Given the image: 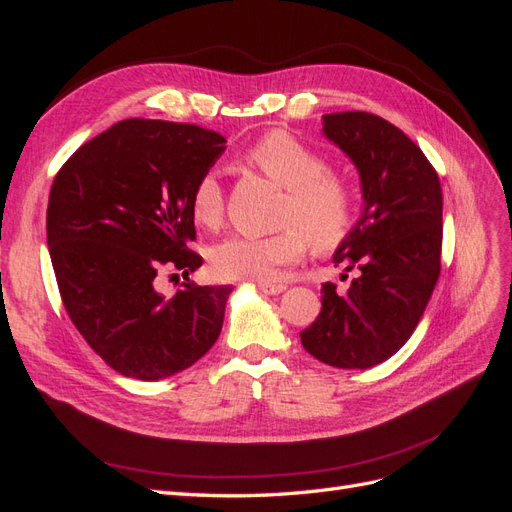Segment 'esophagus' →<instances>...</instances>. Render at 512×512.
I'll list each match as a JSON object with an SVG mask.
<instances>
[{
  "label": "esophagus",
  "mask_w": 512,
  "mask_h": 512,
  "mask_svg": "<svg viewBox=\"0 0 512 512\" xmlns=\"http://www.w3.org/2000/svg\"><path fill=\"white\" fill-rule=\"evenodd\" d=\"M258 290L265 292V294H280V292L286 290V286L284 284H267V282H262V284H258Z\"/></svg>",
  "instance_id": "obj_1"
}]
</instances>
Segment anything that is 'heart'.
<instances>
[{"label":"heart","mask_w":512,"mask_h":512,"mask_svg":"<svg viewBox=\"0 0 512 512\" xmlns=\"http://www.w3.org/2000/svg\"><path fill=\"white\" fill-rule=\"evenodd\" d=\"M245 162L286 188L282 230L265 237L230 235L209 250L213 271L224 280L273 282L286 265L305 252L335 250L354 230L359 200L352 183L327 168L314 147L284 130H273L245 151ZM190 213L196 224L213 228L224 215V188L218 170L200 173L190 190Z\"/></svg>","instance_id":"heart-1"}]
</instances>
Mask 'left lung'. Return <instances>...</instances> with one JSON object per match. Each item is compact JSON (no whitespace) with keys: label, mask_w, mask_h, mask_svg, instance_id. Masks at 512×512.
<instances>
[{"label":"left lung","mask_w":512,"mask_h":512,"mask_svg":"<svg viewBox=\"0 0 512 512\" xmlns=\"http://www.w3.org/2000/svg\"><path fill=\"white\" fill-rule=\"evenodd\" d=\"M322 126L361 175V220L333 256L359 273L346 294L331 282L322 286V309L301 331V344L327 365L367 369L408 342L438 284L442 185L425 153L391 121L346 111L324 115Z\"/></svg>","instance_id":"8db88e82"}]
</instances>
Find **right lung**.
<instances>
[{
	"label": "right lung",
	"mask_w": 512,
	"mask_h": 512,
	"mask_svg": "<svg viewBox=\"0 0 512 512\" xmlns=\"http://www.w3.org/2000/svg\"><path fill=\"white\" fill-rule=\"evenodd\" d=\"M218 132L162 119H123L59 168L46 239L61 301L100 359L136 380H162L215 344L230 286H198L203 265L190 190L222 156ZM164 268L188 283L173 298L155 288Z\"/></svg>",
	"instance_id": "obj_1"
}]
</instances>
